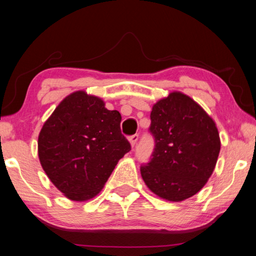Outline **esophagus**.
Wrapping results in <instances>:
<instances>
[{
    "label": "esophagus",
    "mask_w": 256,
    "mask_h": 256,
    "mask_svg": "<svg viewBox=\"0 0 256 256\" xmlns=\"http://www.w3.org/2000/svg\"><path fill=\"white\" fill-rule=\"evenodd\" d=\"M138 134H134V136H130V138H128V141H130V144H131V146H132V148H133L134 146H136V141H138Z\"/></svg>",
    "instance_id": "1"
}]
</instances>
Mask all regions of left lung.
Listing matches in <instances>:
<instances>
[{"mask_svg": "<svg viewBox=\"0 0 256 256\" xmlns=\"http://www.w3.org/2000/svg\"><path fill=\"white\" fill-rule=\"evenodd\" d=\"M154 138L152 158L141 166L151 192L180 202L196 194L214 170L220 138L214 120L188 94L172 92L150 114Z\"/></svg>", "mask_w": 256, "mask_h": 256, "instance_id": "8db88e82", "label": "left lung"}]
</instances>
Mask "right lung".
<instances>
[{
    "instance_id": "obj_1",
    "label": "right lung",
    "mask_w": 256,
    "mask_h": 256,
    "mask_svg": "<svg viewBox=\"0 0 256 256\" xmlns=\"http://www.w3.org/2000/svg\"><path fill=\"white\" fill-rule=\"evenodd\" d=\"M118 110L86 92L68 94L42 125L38 157L58 190L72 201L97 196L118 160L131 150Z\"/></svg>"
}]
</instances>
